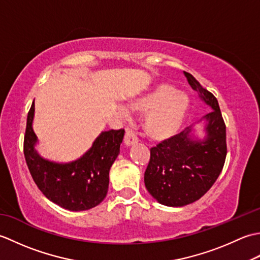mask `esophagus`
Wrapping results in <instances>:
<instances>
[{"label":"esophagus","mask_w":260,"mask_h":260,"mask_svg":"<svg viewBox=\"0 0 260 260\" xmlns=\"http://www.w3.org/2000/svg\"><path fill=\"white\" fill-rule=\"evenodd\" d=\"M137 137L136 135L133 133V132L127 129L126 133H125V137H124V143L126 146H132V145H135L137 143Z\"/></svg>","instance_id":"34e87169"}]
</instances>
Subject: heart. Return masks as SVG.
<instances>
[{
  "instance_id": "obj_1",
  "label": "heart",
  "mask_w": 260,
  "mask_h": 260,
  "mask_svg": "<svg viewBox=\"0 0 260 260\" xmlns=\"http://www.w3.org/2000/svg\"><path fill=\"white\" fill-rule=\"evenodd\" d=\"M129 107L143 119L144 134L153 142H165L179 133L189 113L190 99L172 85L161 82L135 98Z\"/></svg>"
}]
</instances>
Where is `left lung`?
I'll list each match as a JSON object with an SVG mask.
<instances>
[{
  "instance_id": "8db88e82",
  "label": "left lung",
  "mask_w": 260,
  "mask_h": 260,
  "mask_svg": "<svg viewBox=\"0 0 260 260\" xmlns=\"http://www.w3.org/2000/svg\"><path fill=\"white\" fill-rule=\"evenodd\" d=\"M186 80L199 98L210 107L204 120V137L192 129L151 148V158L144 174L147 191L168 207H183L203 197L220 175L227 155L225 125L217 98L200 85L191 74Z\"/></svg>"
}]
</instances>
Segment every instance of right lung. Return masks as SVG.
<instances>
[{
    "mask_svg": "<svg viewBox=\"0 0 260 260\" xmlns=\"http://www.w3.org/2000/svg\"><path fill=\"white\" fill-rule=\"evenodd\" d=\"M35 102L27 114L24 157L40 191L49 200L70 211H84L98 206L107 194L109 170L119 154L124 129L105 131L91 147L76 161L59 163L42 157L36 150L33 132Z\"/></svg>",
    "mask_w": 260,
    "mask_h": 260,
    "instance_id": "right-lung-1",
    "label": "right lung"
}]
</instances>
